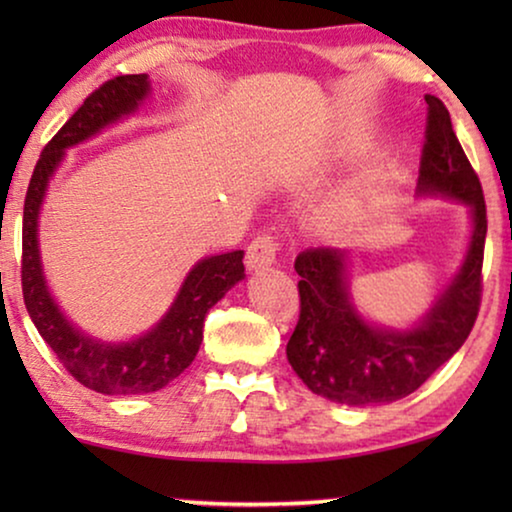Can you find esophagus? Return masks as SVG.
<instances>
[{"mask_svg":"<svg viewBox=\"0 0 512 512\" xmlns=\"http://www.w3.org/2000/svg\"><path fill=\"white\" fill-rule=\"evenodd\" d=\"M277 240L272 235H258L254 242L247 247V268L263 270L270 268L277 258Z\"/></svg>","mask_w":512,"mask_h":512,"instance_id":"obj_1","label":"esophagus"}]
</instances>
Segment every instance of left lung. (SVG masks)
<instances>
[{"instance_id": "left-lung-1", "label": "left lung", "mask_w": 512, "mask_h": 512, "mask_svg": "<svg viewBox=\"0 0 512 512\" xmlns=\"http://www.w3.org/2000/svg\"><path fill=\"white\" fill-rule=\"evenodd\" d=\"M426 142L419 163V198L461 202L471 212L464 263L429 312L410 328L377 326L354 307L347 249L317 247L296 258L300 317L286 359L312 394L340 405L391 403L422 387L464 345L478 319L487 209L475 170L452 130L450 111L426 95Z\"/></svg>"}]
</instances>
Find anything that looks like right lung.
<instances>
[{
	"instance_id": "right-lung-1",
	"label": "right lung",
	"mask_w": 512,
	"mask_h": 512,
	"mask_svg": "<svg viewBox=\"0 0 512 512\" xmlns=\"http://www.w3.org/2000/svg\"><path fill=\"white\" fill-rule=\"evenodd\" d=\"M149 93L151 81L146 74H125L102 83L41 151L25 195L20 270L27 312L67 373L83 387L107 396L151 394L184 373L200 349L207 312L244 279V251L205 256L188 272L163 319L128 342H104L83 333L51 296L39 254V212L51 177L65 158V149L135 114Z\"/></svg>"
}]
</instances>
